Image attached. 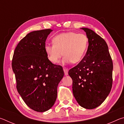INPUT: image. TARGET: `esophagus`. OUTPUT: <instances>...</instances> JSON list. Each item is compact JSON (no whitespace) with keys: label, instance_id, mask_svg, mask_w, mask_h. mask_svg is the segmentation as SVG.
Returning a JSON list of instances; mask_svg holds the SVG:
<instances>
[{"label":"esophagus","instance_id":"esophagus-1","mask_svg":"<svg viewBox=\"0 0 124 124\" xmlns=\"http://www.w3.org/2000/svg\"><path fill=\"white\" fill-rule=\"evenodd\" d=\"M63 70H64L65 75H67L68 74V69L66 68H63Z\"/></svg>","mask_w":124,"mask_h":124}]
</instances>
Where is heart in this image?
Listing matches in <instances>:
<instances>
[{
    "instance_id": "heart-1",
    "label": "heart",
    "mask_w": 124,
    "mask_h": 124,
    "mask_svg": "<svg viewBox=\"0 0 124 124\" xmlns=\"http://www.w3.org/2000/svg\"><path fill=\"white\" fill-rule=\"evenodd\" d=\"M52 43L53 44H46L44 46L50 62L57 64L63 54V63H77L84 57L88 47V38L84 34L69 32L54 36Z\"/></svg>"
}]
</instances>
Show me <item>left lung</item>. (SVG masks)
<instances>
[{"label":"left lung","instance_id":"obj_1","mask_svg":"<svg viewBox=\"0 0 124 124\" xmlns=\"http://www.w3.org/2000/svg\"><path fill=\"white\" fill-rule=\"evenodd\" d=\"M85 31L89 46L83 60L70 69L73 93L82 107L92 109L100 106L112 87L113 62L104 40L91 29Z\"/></svg>","mask_w":124,"mask_h":124}]
</instances>
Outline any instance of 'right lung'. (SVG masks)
Returning <instances> with one entry per match:
<instances>
[{"label":"right lung","mask_w":124,"mask_h":124,"mask_svg":"<svg viewBox=\"0 0 124 124\" xmlns=\"http://www.w3.org/2000/svg\"><path fill=\"white\" fill-rule=\"evenodd\" d=\"M50 29L33 31L21 40L15 50L12 68L18 93L36 112L50 109L55 102L63 68L48 60L44 50Z\"/></svg>","instance_id":"1"}]
</instances>
